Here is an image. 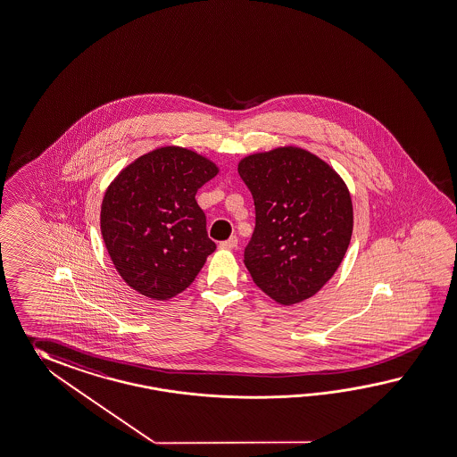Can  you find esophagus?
Returning a JSON list of instances; mask_svg holds the SVG:
<instances>
[{
    "label": "esophagus",
    "mask_w": 457,
    "mask_h": 457,
    "mask_svg": "<svg viewBox=\"0 0 457 457\" xmlns=\"http://www.w3.org/2000/svg\"><path fill=\"white\" fill-rule=\"evenodd\" d=\"M220 247H221V249H234V247H237V237H236V236H231L229 239H226L223 243H220Z\"/></svg>",
    "instance_id": "obj_1"
}]
</instances>
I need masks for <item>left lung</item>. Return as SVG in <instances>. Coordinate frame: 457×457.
Masks as SVG:
<instances>
[{"label":"left lung","instance_id":"obj_1","mask_svg":"<svg viewBox=\"0 0 457 457\" xmlns=\"http://www.w3.org/2000/svg\"><path fill=\"white\" fill-rule=\"evenodd\" d=\"M237 171L256 206L245 249L251 278L280 305L311 299L337 272L352 239L345 181L322 158L294 145L245 156Z\"/></svg>","mask_w":457,"mask_h":457}]
</instances>
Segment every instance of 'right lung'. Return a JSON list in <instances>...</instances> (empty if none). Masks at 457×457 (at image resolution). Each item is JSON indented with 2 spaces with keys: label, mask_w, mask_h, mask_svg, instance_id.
Returning a JSON list of instances; mask_svg holds the SVG:
<instances>
[{
  "label": "right lung",
  "mask_w": 457,
  "mask_h": 457,
  "mask_svg": "<svg viewBox=\"0 0 457 457\" xmlns=\"http://www.w3.org/2000/svg\"><path fill=\"white\" fill-rule=\"evenodd\" d=\"M210 158L183 146L138 156L105 189L101 231L120 278L152 301L188 287L216 245L196 191L218 175Z\"/></svg>",
  "instance_id": "1"
}]
</instances>
